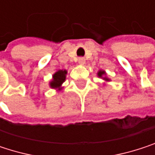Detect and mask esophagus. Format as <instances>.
I'll return each mask as SVG.
<instances>
[{"instance_id":"34e87169","label":"esophagus","mask_w":155,"mask_h":155,"mask_svg":"<svg viewBox=\"0 0 155 155\" xmlns=\"http://www.w3.org/2000/svg\"><path fill=\"white\" fill-rule=\"evenodd\" d=\"M78 63H79V64H81V65H83V64L86 63V60H85L83 57H80V58L78 59Z\"/></svg>"}]
</instances>
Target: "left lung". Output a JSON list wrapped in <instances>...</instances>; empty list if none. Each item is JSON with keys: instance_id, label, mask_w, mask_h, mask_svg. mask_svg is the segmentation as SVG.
Returning <instances> with one entry per match:
<instances>
[{"instance_id": "left-lung-1", "label": "left lung", "mask_w": 155, "mask_h": 155, "mask_svg": "<svg viewBox=\"0 0 155 155\" xmlns=\"http://www.w3.org/2000/svg\"><path fill=\"white\" fill-rule=\"evenodd\" d=\"M97 75L99 78L103 79L105 81H110V79L107 76V74L104 70H99V72L97 73Z\"/></svg>"}]
</instances>
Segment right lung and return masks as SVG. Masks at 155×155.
Returning <instances> with one entry per match:
<instances>
[{
    "label": "right lung",
    "mask_w": 155,
    "mask_h": 155,
    "mask_svg": "<svg viewBox=\"0 0 155 155\" xmlns=\"http://www.w3.org/2000/svg\"><path fill=\"white\" fill-rule=\"evenodd\" d=\"M66 70H58L57 72H55L52 76V80L49 81V87L51 89L56 90L57 91H61L64 88L62 85L66 79Z\"/></svg>",
    "instance_id": "right-lung-1"
}]
</instances>
